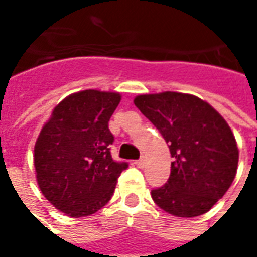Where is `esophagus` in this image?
I'll return each instance as SVG.
<instances>
[{
	"mask_svg": "<svg viewBox=\"0 0 257 257\" xmlns=\"http://www.w3.org/2000/svg\"><path fill=\"white\" fill-rule=\"evenodd\" d=\"M135 164H136V167H139V168H143L145 164H146V160H145V157H141V159L135 161Z\"/></svg>",
	"mask_w": 257,
	"mask_h": 257,
	"instance_id": "esophagus-1",
	"label": "esophagus"
}]
</instances>
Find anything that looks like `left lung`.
Wrapping results in <instances>:
<instances>
[{
	"mask_svg": "<svg viewBox=\"0 0 257 257\" xmlns=\"http://www.w3.org/2000/svg\"><path fill=\"white\" fill-rule=\"evenodd\" d=\"M168 143L171 174L152 191L154 203L175 217L207 213L232 184L239 152L225 119L202 98L163 91L134 100Z\"/></svg>",
	"mask_w": 257,
	"mask_h": 257,
	"instance_id": "left-lung-1",
	"label": "left lung"
}]
</instances>
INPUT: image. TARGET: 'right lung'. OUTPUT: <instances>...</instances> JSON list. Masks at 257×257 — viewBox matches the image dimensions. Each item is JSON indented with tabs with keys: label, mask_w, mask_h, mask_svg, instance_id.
<instances>
[{
	"label": "right lung",
	"mask_w": 257,
	"mask_h": 257,
	"mask_svg": "<svg viewBox=\"0 0 257 257\" xmlns=\"http://www.w3.org/2000/svg\"><path fill=\"white\" fill-rule=\"evenodd\" d=\"M121 101L115 91H78L53 110L35 145L41 193L66 216L94 214L115 191L128 163L111 157L108 121Z\"/></svg>",
	"instance_id": "right-lung-1"
}]
</instances>
